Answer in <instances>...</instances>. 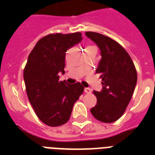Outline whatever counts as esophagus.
Here are the masks:
<instances>
[{
  "label": "esophagus",
  "instance_id": "esophagus-1",
  "mask_svg": "<svg viewBox=\"0 0 155 155\" xmlns=\"http://www.w3.org/2000/svg\"><path fill=\"white\" fill-rule=\"evenodd\" d=\"M84 92L86 93H90L92 92V90L91 89H90V88H85Z\"/></svg>",
  "mask_w": 155,
  "mask_h": 155
}]
</instances>
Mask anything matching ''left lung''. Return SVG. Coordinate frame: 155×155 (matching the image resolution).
<instances>
[{
    "label": "left lung",
    "instance_id": "8db88e82",
    "mask_svg": "<svg viewBox=\"0 0 155 155\" xmlns=\"http://www.w3.org/2000/svg\"><path fill=\"white\" fill-rule=\"evenodd\" d=\"M86 35L98 45L102 56L96 72L100 74L103 90L93 91L97 103L90 112L101 122H115L131 100L137 79L136 68L129 54L115 40L93 31H86Z\"/></svg>",
    "mask_w": 155,
    "mask_h": 155
}]
</instances>
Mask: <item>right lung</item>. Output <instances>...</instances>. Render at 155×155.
I'll return each instance as SVG.
<instances>
[{
    "label": "right lung",
    "instance_id": "1",
    "mask_svg": "<svg viewBox=\"0 0 155 155\" xmlns=\"http://www.w3.org/2000/svg\"><path fill=\"white\" fill-rule=\"evenodd\" d=\"M82 40V33H55L41 38L29 54L24 80L30 104L38 119L50 127L65 124L83 94L80 83L59 81L65 73V52Z\"/></svg>",
    "mask_w": 155,
    "mask_h": 155
}]
</instances>
